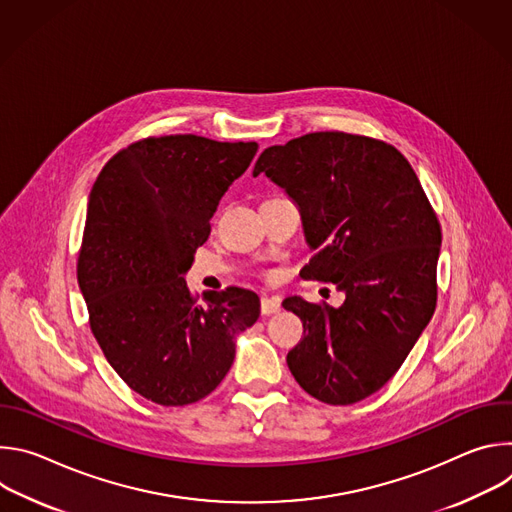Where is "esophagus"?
I'll return each instance as SVG.
<instances>
[{
	"label": "esophagus",
	"mask_w": 512,
	"mask_h": 512,
	"mask_svg": "<svg viewBox=\"0 0 512 512\" xmlns=\"http://www.w3.org/2000/svg\"><path fill=\"white\" fill-rule=\"evenodd\" d=\"M279 310H281V306H279V300H277V298H261V314H263V316L277 314Z\"/></svg>",
	"instance_id": "obj_1"
}]
</instances>
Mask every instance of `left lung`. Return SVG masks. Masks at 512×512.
<instances>
[{"mask_svg":"<svg viewBox=\"0 0 512 512\" xmlns=\"http://www.w3.org/2000/svg\"><path fill=\"white\" fill-rule=\"evenodd\" d=\"M300 206L314 257L304 279L334 283L344 304L283 308L304 338L287 352L300 387L328 405L377 393L403 364L437 302L440 221L405 156L393 145L316 131L267 148L253 170Z\"/></svg>","mask_w":512,"mask_h":512,"instance_id":"obj_1","label":"left lung"}]
</instances>
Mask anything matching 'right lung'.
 I'll return each mask as SVG.
<instances>
[{
	"label": "right lung",
	"mask_w": 512,
	"mask_h": 512,
	"mask_svg": "<svg viewBox=\"0 0 512 512\" xmlns=\"http://www.w3.org/2000/svg\"><path fill=\"white\" fill-rule=\"evenodd\" d=\"M255 141L148 137L117 152L89 196L77 263L91 330L115 373L164 407L204 399L259 318L255 291L186 285L218 200L249 168Z\"/></svg>",
	"instance_id": "right-lung-1"
}]
</instances>
